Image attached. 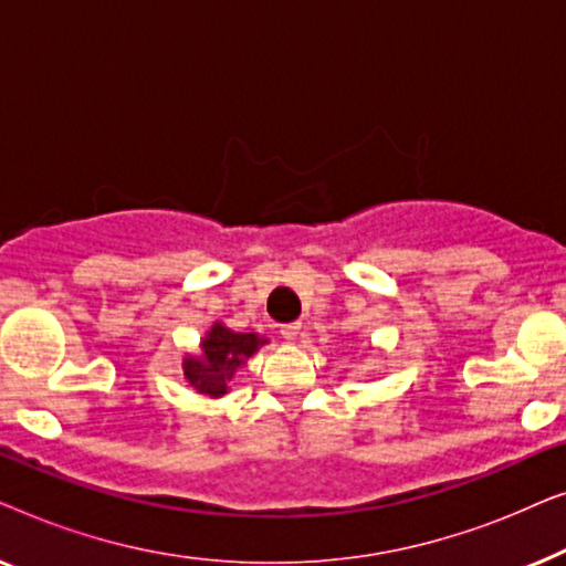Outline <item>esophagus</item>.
Returning a JSON list of instances; mask_svg holds the SVG:
<instances>
[{
  "label": "esophagus",
  "instance_id": "esophagus-1",
  "mask_svg": "<svg viewBox=\"0 0 566 566\" xmlns=\"http://www.w3.org/2000/svg\"><path fill=\"white\" fill-rule=\"evenodd\" d=\"M298 332H301V324H298V322L283 324V327H281V335H283L285 339H296V337H298Z\"/></svg>",
  "mask_w": 566,
  "mask_h": 566
}]
</instances>
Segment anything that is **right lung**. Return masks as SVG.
I'll use <instances>...</instances> for the list:
<instances>
[{
	"label": "right lung",
	"instance_id": "1",
	"mask_svg": "<svg viewBox=\"0 0 566 566\" xmlns=\"http://www.w3.org/2000/svg\"><path fill=\"white\" fill-rule=\"evenodd\" d=\"M265 343L268 339L258 335H239V332L216 324L203 339V358H188L182 363L185 378L198 394L221 397V394H227V384L234 376V370Z\"/></svg>",
	"mask_w": 566,
	"mask_h": 566
}]
</instances>
